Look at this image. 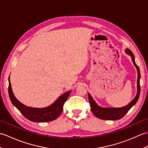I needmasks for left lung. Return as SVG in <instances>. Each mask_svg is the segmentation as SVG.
I'll list each match as a JSON object with an SVG mask.
<instances>
[{
	"label": "left lung",
	"mask_w": 148,
	"mask_h": 148,
	"mask_svg": "<svg viewBox=\"0 0 148 148\" xmlns=\"http://www.w3.org/2000/svg\"><path fill=\"white\" fill-rule=\"evenodd\" d=\"M125 51L129 55L131 56L132 60L134 63V65L136 66L137 70V93L136 97L128 103V104L123 108H103L99 106L92 99V96L88 93V99L90 102V104L91 107V110L93 112V114L96 117L102 119H106V120H117L122 118L123 116L127 114L128 111L136 104L137 102L138 99L139 98L140 93V73L139 67L135 62L134 55L132 51L129 49H127Z\"/></svg>",
	"instance_id": "1"
}]
</instances>
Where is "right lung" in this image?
Instances as JSON below:
<instances>
[{
    "label": "right lung",
    "mask_w": 148,
    "mask_h": 148,
    "mask_svg": "<svg viewBox=\"0 0 148 148\" xmlns=\"http://www.w3.org/2000/svg\"><path fill=\"white\" fill-rule=\"evenodd\" d=\"M8 92L12 104L27 119L34 122H49L55 120L60 115L64 103L68 99L71 91L64 93L53 104L45 108H33L27 107L18 100L12 93L9 77Z\"/></svg>",
    "instance_id": "1"
}]
</instances>
